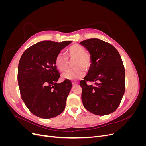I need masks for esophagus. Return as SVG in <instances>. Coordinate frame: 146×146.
Listing matches in <instances>:
<instances>
[{"mask_svg": "<svg viewBox=\"0 0 146 146\" xmlns=\"http://www.w3.org/2000/svg\"><path fill=\"white\" fill-rule=\"evenodd\" d=\"M72 85H78V83L76 82H72Z\"/></svg>", "mask_w": 146, "mask_h": 146, "instance_id": "1", "label": "esophagus"}]
</instances>
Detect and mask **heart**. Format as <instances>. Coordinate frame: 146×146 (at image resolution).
<instances>
[{"instance_id": "obj_1", "label": "heart", "mask_w": 146, "mask_h": 146, "mask_svg": "<svg viewBox=\"0 0 146 146\" xmlns=\"http://www.w3.org/2000/svg\"><path fill=\"white\" fill-rule=\"evenodd\" d=\"M66 55L58 54L55 57V64L58 69L64 72L69 68V61H72V69L63 74L64 79L71 81L82 78L85 74V71L89 70L92 65L91 55L85 52V48L80 45L74 44L69 47Z\"/></svg>"}]
</instances>
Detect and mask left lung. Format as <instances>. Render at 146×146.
I'll return each instance as SVG.
<instances>
[{
  "instance_id": "obj_1",
  "label": "left lung",
  "mask_w": 146,
  "mask_h": 146,
  "mask_svg": "<svg viewBox=\"0 0 146 146\" xmlns=\"http://www.w3.org/2000/svg\"><path fill=\"white\" fill-rule=\"evenodd\" d=\"M89 51L92 65L87 76L80 81L82 100L85 108L96 115L104 116L115 111L125 92V72L116 48L99 39L80 42ZM86 81L96 82L88 86Z\"/></svg>"
}]
</instances>
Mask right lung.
I'll return each instance as SVG.
<instances>
[{
  "label": "right lung",
  "mask_w": 146,
  "mask_h": 146,
  "mask_svg": "<svg viewBox=\"0 0 146 146\" xmlns=\"http://www.w3.org/2000/svg\"><path fill=\"white\" fill-rule=\"evenodd\" d=\"M71 41H44L28 48L22 55L17 69L21 98L29 111L44 119L58 116L65 108L72 83H57L60 75L56 56Z\"/></svg>",
  "instance_id": "right-lung-1"
}]
</instances>
